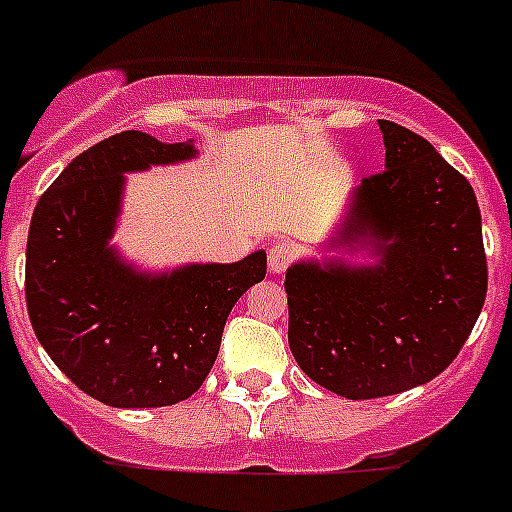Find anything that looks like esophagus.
I'll return each instance as SVG.
<instances>
[{"label":"esophagus","mask_w":512,"mask_h":512,"mask_svg":"<svg viewBox=\"0 0 512 512\" xmlns=\"http://www.w3.org/2000/svg\"><path fill=\"white\" fill-rule=\"evenodd\" d=\"M294 263V247L289 242H273L268 249V268L273 273H283Z\"/></svg>","instance_id":"34e87169"}]
</instances>
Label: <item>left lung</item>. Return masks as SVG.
Returning a JSON list of instances; mask_svg holds the SVG:
<instances>
[{
    "mask_svg": "<svg viewBox=\"0 0 512 512\" xmlns=\"http://www.w3.org/2000/svg\"><path fill=\"white\" fill-rule=\"evenodd\" d=\"M385 171L362 179L333 247L375 265L296 263L286 273L289 346L309 380L351 401L411 390L453 362L487 296L482 213L463 174L380 119Z\"/></svg>",
    "mask_w": 512,
    "mask_h": 512,
    "instance_id": "left-lung-1",
    "label": "left lung"
}]
</instances>
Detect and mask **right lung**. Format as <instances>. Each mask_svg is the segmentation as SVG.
<instances>
[{
  "instance_id": "right-lung-1",
  "label": "right lung",
  "mask_w": 512,
  "mask_h": 512,
  "mask_svg": "<svg viewBox=\"0 0 512 512\" xmlns=\"http://www.w3.org/2000/svg\"><path fill=\"white\" fill-rule=\"evenodd\" d=\"M192 140L111 135L41 195L25 249V302L51 362L114 409H156L190 398L221 349L236 299L265 278L257 249L239 263L140 273L109 247L124 174L195 156Z\"/></svg>"
}]
</instances>
